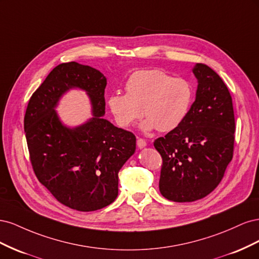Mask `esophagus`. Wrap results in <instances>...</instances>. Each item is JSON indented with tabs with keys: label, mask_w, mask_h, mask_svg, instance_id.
<instances>
[{
	"label": "esophagus",
	"mask_w": 259,
	"mask_h": 259,
	"mask_svg": "<svg viewBox=\"0 0 259 259\" xmlns=\"http://www.w3.org/2000/svg\"><path fill=\"white\" fill-rule=\"evenodd\" d=\"M137 146L139 149H143L147 146V142L143 138H137Z\"/></svg>",
	"instance_id": "obj_1"
}]
</instances>
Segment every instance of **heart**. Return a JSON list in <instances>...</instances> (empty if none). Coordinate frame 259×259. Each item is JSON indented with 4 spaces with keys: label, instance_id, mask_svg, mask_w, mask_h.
<instances>
[{
    "label": "heart",
    "instance_id": "heart-1",
    "mask_svg": "<svg viewBox=\"0 0 259 259\" xmlns=\"http://www.w3.org/2000/svg\"><path fill=\"white\" fill-rule=\"evenodd\" d=\"M126 94L114 93L108 98L109 110L116 124L128 127L142 114L140 130L170 132L183 123L189 111L193 92L182 77H170L158 69L140 70L125 84ZM143 112H141V110Z\"/></svg>",
    "mask_w": 259,
    "mask_h": 259
}]
</instances>
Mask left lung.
Wrapping results in <instances>:
<instances>
[{
    "label": "left lung",
    "mask_w": 259,
    "mask_h": 259,
    "mask_svg": "<svg viewBox=\"0 0 259 259\" xmlns=\"http://www.w3.org/2000/svg\"><path fill=\"white\" fill-rule=\"evenodd\" d=\"M195 100L179 126L154 142L162 156L159 182L164 198L192 202L206 197L222 182L232 160L234 113L226 84L213 69L195 64Z\"/></svg>",
    "instance_id": "obj_1"
}]
</instances>
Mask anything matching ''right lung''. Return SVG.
I'll use <instances>...</instances> for the list:
<instances>
[{"mask_svg":"<svg viewBox=\"0 0 259 259\" xmlns=\"http://www.w3.org/2000/svg\"><path fill=\"white\" fill-rule=\"evenodd\" d=\"M107 77L90 66L66 62L54 68L33 95L25 115L30 160L40 183L62 204L81 211L116 199L119 170L136 150V137L104 119ZM71 89L90 98L92 118L70 128L56 108Z\"/></svg>","mask_w":259,"mask_h":259,"instance_id":"right-lung-1","label":"right lung"}]
</instances>
